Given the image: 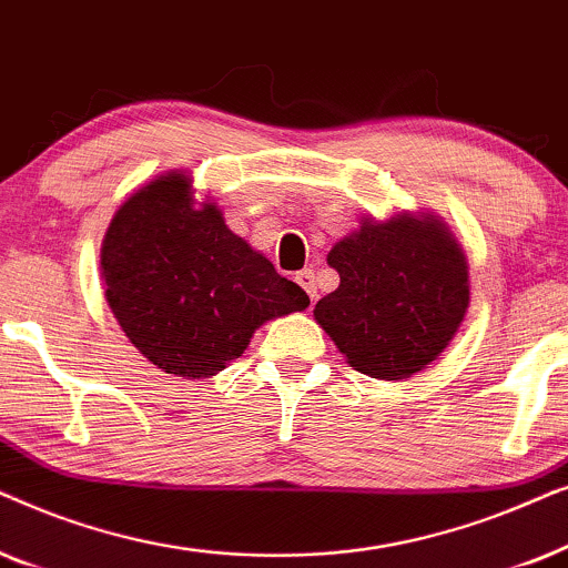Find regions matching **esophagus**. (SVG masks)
Returning a JSON list of instances; mask_svg holds the SVG:
<instances>
[{
  "instance_id": "34e87169",
  "label": "esophagus",
  "mask_w": 568,
  "mask_h": 568,
  "mask_svg": "<svg viewBox=\"0 0 568 568\" xmlns=\"http://www.w3.org/2000/svg\"><path fill=\"white\" fill-rule=\"evenodd\" d=\"M294 282H297L302 290L307 292L310 300H317V282H315V271L313 268H302L297 271V276H294Z\"/></svg>"
}]
</instances>
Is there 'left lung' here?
Instances as JSON below:
<instances>
[{
    "mask_svg": "<svg viewBox=\"0 0 568 568\" xmlns=\"http://www.w3.org/2000/svg\"><path fill=\"white\" fill-rule=\"evenodd\" d=\"M328 266L341 284L313 315L362 375H416L445 352L468 313V261L434 214L364 220L331 247Z\"/></svg>",
    "mask_w": 568,
    "mask_h": 568,
    "instance_id": "1",
    "label": "left lung"
}]
</instances>
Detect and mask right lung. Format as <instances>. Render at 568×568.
Segmentation results:
<instances>
[{
    "label": "right lung",
    "mask_w": 568,
    "mask_h": 568,
    "mask_svg": "<svg viewBox=\"0 0 568 568\" xmlns=\"http://www.w3.org/2000/svg\"><path fill=\"white\" fill-rule=\"evenodd\" d=\"M100 271L126 338L154 367L185 379L216 375L263 323L310 305L305 290L237 237L212 201L196 206L181 170L123 201L108 224Z\"/></svg>",
    "instance_id": "add662e5"
}]
</instances>
